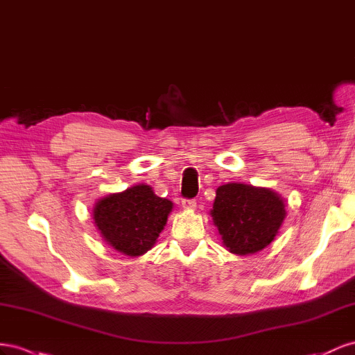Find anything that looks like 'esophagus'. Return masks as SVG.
<instances>
[{
	"mask_svg": "<svg viewBox=\"0 0 355 355\" xmlns=\"http://www.w3.org/2000/svg\"><path fill=\"white\" fill-rule=\"evenodd\" d=\"M181 205H183V208L187 211H193L196 208V200L195 199H183Z\"/></svg>",
	"mask_w": 355,
	"mask_h": 355,
	"instance_id": "obj_1",
	"label": "esophagus"
}]
</instances>
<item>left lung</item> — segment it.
<instances>
[{"label": "left lung", "mask_w": 355, "mask_h": 355, "mask_svg": "<svg viewBox=\"0 0 355 355\" xmlns=\"http://www.w3.org/2000/svg\"><path fill=\"white\" fill-rule=\"evenodd\" d=\"M211 216L226 248L245 256L268 247L277 236L286 205L270 189L229 183L217 189Z\"/></svg>", "instance_id": "obj_1"}]
</instances>
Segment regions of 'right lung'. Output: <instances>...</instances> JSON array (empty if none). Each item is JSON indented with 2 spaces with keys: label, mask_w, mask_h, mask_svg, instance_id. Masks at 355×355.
<instances>
[{
  "label": "right lung",
  "mask_w": 355,
  "mask_h": 355,
  "mask_svg": "<svg viewBox=\"0 0 355 355\" xmlns=\"http://www.w3.org/2000/svg\"><path fill=\"white\" fill-rule=\"evenodd\" d=\"M172 207L171 200L156 196L150 186L138 184L99 199L94 220L110 247L137 257L156 244Z\"/></svg>",
  "instance_id": "add662e5"
}]
</instances>
